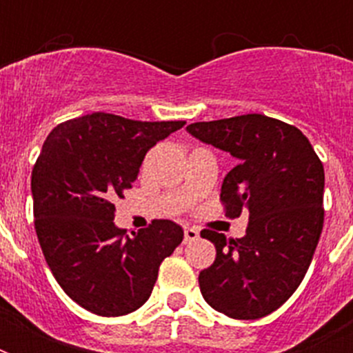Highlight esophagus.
<instances>
[{"instance_id":"obj_1","label":"esophagus","mask_w":353,"mask_h":353,"mask_svg":"<svg viewBox=\"0 0 353 353\" xmlns=\"http://www.w3.org/2000/svg\"><path fill=\"white\" fill-rule=\"evenodd\" d=\"M199 238V231L194 227H185V243H192Z\"/></svg>"}]
</instances>
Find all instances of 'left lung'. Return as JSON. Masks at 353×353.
Here are the masks:
<instances>
[{
    "label": "left lung",
    "instance_id": "1",
    "mask_svg": "<svg viewBox=\"0 0 353 353\" xmlns=\"http://www.w3.org/2000/svg\"><path fill=\"white\" fill-rule=\"evenodd\" d=\"M194 137L238 159L221 185L227 218L249 214L243 238L201 236L216 260L199 273L210 307L252 321L279 310L301 285L324 223V168L299 128L260 113L187 126Z\"/></svg>",
    "mask_w": 353,
    "mask_h": 353
}]
</instances>
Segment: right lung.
Instances as JSON below:
<instances>
[{
  "mask_svg": "<svg viewBox=\"0 0 353 353\" xmlns=\"http://www.w3.org/2000/svg\"><path fill=\"white\" fill-rule=\"evenodd\" d=\"M183 126L95 112L47 135L30 177L36 236L52 276L88 312L119 317L139 310L161 262L183 241L170 220L133 236L113 223V201L132 188L146 152Z\"/></svg>",
  "mask_w": 353,
  "mask_h": 353,
  "instance_id": "1",
  "label": "right lung"
}]
</instances>
